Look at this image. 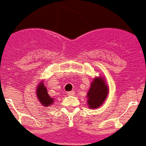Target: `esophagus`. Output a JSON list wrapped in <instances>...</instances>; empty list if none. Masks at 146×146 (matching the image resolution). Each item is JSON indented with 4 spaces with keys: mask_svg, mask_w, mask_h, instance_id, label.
<instances>
[{
    "mask_svg": "<svg viewBox=\"0 0 146 146\" xmlns=\"http://www.w3.org/2000/svg\"><path fill=\"white\" fill-rule=\"evenodd\" d=\"M74 93H75V92L74 91H71V92H67V95H74Z\"/></svg>",
    "mask_w": 146,
    "mask_h": 146,
    "instance_id": "1",
    "label": "esophagus"
}]
</instances>
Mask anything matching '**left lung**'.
Returning a JSON list of instances; mask_svg holds the SVG:
<instances>
[{
  "label": "left lung",
  "mask_w": 146,
  "mask_h": 146,
  "mask_svg": "<svg viewBox=\"0 0 146 146\" xmlns=\"http://www.w3.org/2000/svg\"><path fill=\"white\" fill-rule=\"evenodd\" d=\"M107 85L102 77H96L91 84V88L87 95L89 108L96 109L104 102L108 95Z\"/></svg>",
  "instance_id": "1"
}]
</instances>
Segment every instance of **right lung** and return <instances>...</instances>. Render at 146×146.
I'll return each instance as SVG.
<instances>
[{
    "label": "right lung",
    "mask_w": 146,
    "mask_h": 146,
    "mask_svg": "<svg viewBox=\"0 0 146 146\" xmlns=\"http://www.w3.org/2000/svg\"><path fill=\"white\" fill-rule=\"evenodd\" d=\"M36 92L38 100L41 102L43 106H49L50 105L53 103V98H51L49 96L48 93V90L46 89L43 82L39 84Z\"/></svg>",
    "instance_id": "1"
}]
</instances>
